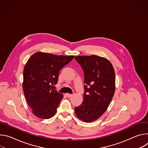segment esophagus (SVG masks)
<instances>
[{
	"label": "esophagus",
	"instance_id": "1",
	"mask_svg": "<svg viewBox=\"0 0 148 148\" xmlns=\"http://www.w3.org/2000/svg\"><path fill=\"white\" fill-rule=\"evenodd\" d=\"M66 95H67V97H69V98H70V97H71L72 96H73V94H66Z\"/></svg>",
	"mask_w": 148,
	"mask_h": 148
}]
</instances>
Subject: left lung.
Segmentation results:
<instances>
[{"label": "left lung", "instance_id": "left-lung-1", "mask_svg": "<svg viewBox=\"0 0 148 148\" xmlns=\"http://www.w3.org/2000/svg\"><path fill=\"white\" fill-rule=\"evenodd\" d=\"M84 74V100L75 108L77 117L86 122L98 119L106 111L115 90V75L111 62L96 55L75 57Z\"/></svg>", "mask_w": 148, "mask_h": 148}]
</instances>
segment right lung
<instances>
[{"label":"right lung","instance_id":"obj_1","mask_svg":"<svg viewBox=\"0 0 148 148\" xmlns=\"http://www.w3.org/2000/svg\"><path fill=\"white\" fill-rule=\"evenodd\" d=\"M74 57L39 51L28 60L23 70V89L36 116L49 119L56 113L63 95L51 86L57 83L60 71Z\"/></svg>","mask_w":148,"mask_h":148}]
</instances>
